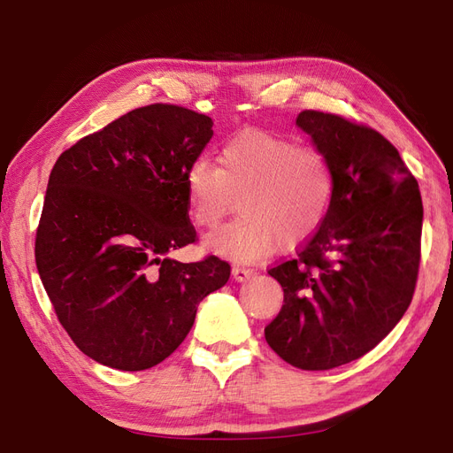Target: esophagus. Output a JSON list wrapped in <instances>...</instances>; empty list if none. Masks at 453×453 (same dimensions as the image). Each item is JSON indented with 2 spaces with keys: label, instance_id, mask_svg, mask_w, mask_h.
Returning a JSON list of instances; mask_svg holds the SVG:
<instances>
[{
  "label": "esophagus",
  "instance_id": "esophagus-1",
  "mask_svg": "<svg viewBox=\"0 0 453 453\" xmlns=\"http://www.w3.org/2000/svg\"><path fill=\"white\" fill-rule=\"evenodd\" d=\"M232 274L237 282H243V280H247V278H251L255 274V271L249 266H243V265H234Z\"/></svg>",
  "mask_w": 453,
  "mask_h": 453
}]
</instances>
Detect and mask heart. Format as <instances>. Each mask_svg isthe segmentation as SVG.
Instances as JSON below:
<instances>
[{
    "label": "heart",
    "mask_w": 453,
    "mask_h": 453,
    "mask_svg": "<svg viewBox=\"0 0 453 453\" xmlns=\"http://www.w3.org/2000/svg\"><path fill=\"white\" fill-rule=\"evenodd\" d=\"M219 167L200 156L187 171L195 226L216 227L235 206L232 224L206 237V247L237 261H255L280 242L310 239L329 214L334 171L325 151L271 132H243L219 150Z\"/></svg>",
    "instance_id": "obj_1"
}]
</instances>
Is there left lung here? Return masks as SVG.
Here are the masks:
<instances>
[{"instance_id": "obj_1", "label": "left lung", "mask_w": 453, "mask_h": 453, "mask_svg": "<svg viewBox=\"0 0 453 453\" xmlns=\"http://www.w3.org/2000/svg\"><path fill=\"white\" fill-rule=\"evenodd\" d=\"M297 127L329 157L334 195L323 226L268 274L284 290L268 346L307 372L370 352L405 315L420 266L422 198L397 148L341 114L302 111Z\"/></svg>"}]
</instances>
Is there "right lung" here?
<instances>
[{"mask_svg":"<svg viewBox=\"0 0 453 453\" xmlns=\"http://www.w3.org/2000/svg\"><path fill=\"white\" fill-rule=\"evenodd\" d=\"M214 122L179 104L134 109L75 142L48 179L35 258L58 321L95 362L157 365L185 341L229 263L167 253L196 243L187 171Z\"/></svg>","mask_w":453,"mask_h":453,"instance_id":"right-lung-1","label":"right lung"}]
</instances>
